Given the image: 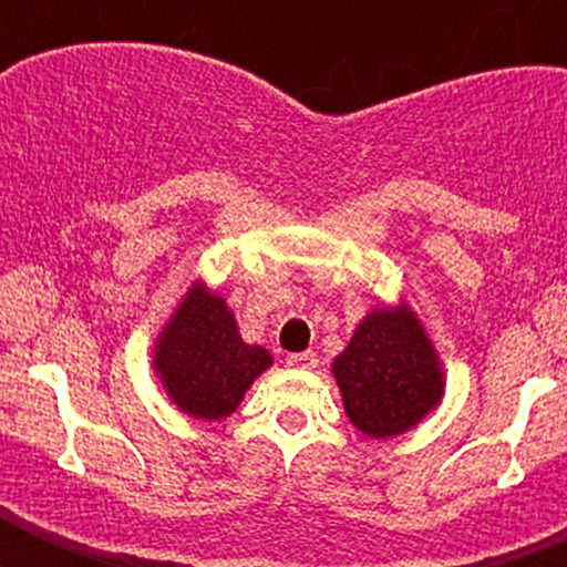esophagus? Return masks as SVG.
I'll use <instances>...</instances> for the list:
<instances>
[{"label":"esophagus","mask_w":567,"mask_h":567,"mask_svg":"<svg viewBox=\"0 0 567 567\" xmlns=\"http://www.w3.org/2000/svg\"><path fill=\"white\" fill-rule=\"evenodd\" d=\"M287 365L292 369H303V372H312L315 365H318V354L315 352H295L287 358Z\"/></svg>","instance_id":"34e87169"}]
</instances>
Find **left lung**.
Returning <instances> with one entry per match:
<instances>
[{"label":"left lung","mask_w":567,"mask_h":567,"mask_svg":"<svg viewBox=\"0 0 567 567\" xmlns=\"http://www.w3.org/2000/svg\"><path fill=\"white\" fill-rule=\"evenodd\" d=\"M332 378L349 423L372 440L412 432L445 398V365L405 298L365 312Z\"/></svg>","instance_id":"1"}]
</instances>
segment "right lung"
Returning <instances> with one entry per match:
<instances>
[{"instance_id":"obj_1","label":"right lung","mask_w":567,"mask_h":567,"mask_svg":"<svg viewBox=\"0 0 567 567\" xmlns=\"http://www.w3.org/2000/svg\"><path fill=\"white\" fill-rule=\"evenodd\" d=\"M150 363L178 412L202 423H221L272 365V352L240 338L221 292L195 278L155 334Z\"/></svg>"}]
</instances>
